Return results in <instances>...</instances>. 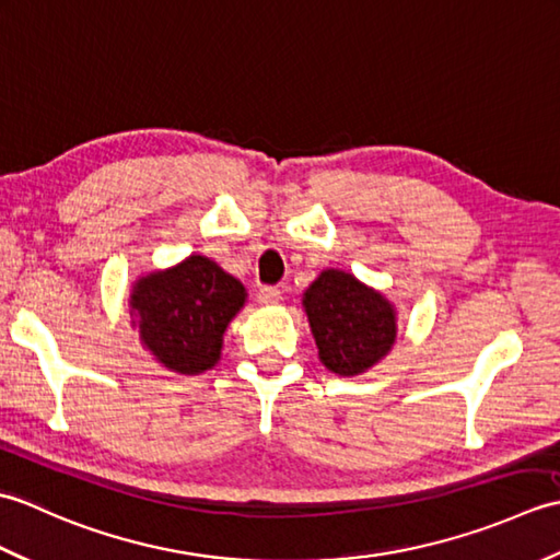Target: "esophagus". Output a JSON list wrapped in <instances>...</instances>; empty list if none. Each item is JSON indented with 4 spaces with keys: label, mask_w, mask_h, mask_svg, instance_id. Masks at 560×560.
<instances>
[{
    "label": "esophagus",
    "mask_w": 560,
    "mask_h": 560,
    "mask_svg": "<svg viewBox=\"0 0 560 560\" xmlns=\"http://www.w3.org/2000/svg\"><path fill=\"white\" fill-rule=\"evenodd\" d=\"M257 301L261 305H277L281 301V291L277 287H261L257 293Z\"/></svg>",
    "instance_id": "1"
}]
</instances>
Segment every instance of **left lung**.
I'll return each instance as SVG.
<instances>
[{"label":"left lung","mask_w":560,"mask_h":560,"mask_svg":"<svg viewBox=\"0 0 560 560\" xmlns=\"http://www.w3.org/2000/svg\"><path fill=\"white\" fill-rule=\"evenodd\" d=\"M319 361L337 375H361L389 353L397 313L383 293L353 273L325 269L303 293Z\"/></svg>","instance_id":"left-lung-1"}]
</instances>
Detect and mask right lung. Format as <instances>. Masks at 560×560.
Wrapping results in <instances>:
<instances>
[{
	"instance_id": "right-lung-1",
	"label": "right lung",
	"mask_w": 560,
	"mask_h": 560,
	"mask_svg": "<svg viewBox=\"0 0 560 560\" xmlns=\"http://www.w3.org/2000/svg\"><path fill=\"white\" fill-rule=\"evenodd\" d=\"M245 287L217 261L189 255L141 277L129 295L139 339L168 371L197 375L221 359L223 331L245 305Z\"/></svg>"
}]
</instances>
